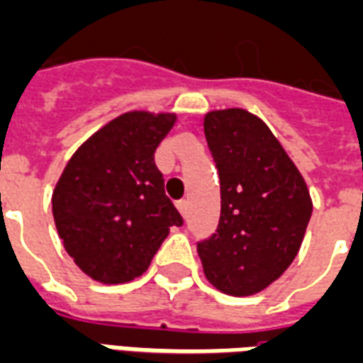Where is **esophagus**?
<instances>
[{
    "mask_svg": "<svg viewBox=\"0 0 363 363\" xmlns=\"http://www.w3.org/2000/svg\"><path fill=\"white\" fill-rule=\"evenodd\" d=\"M176 206H178V211L182 212V214H187V201H185V199H182V201H178V203H176Z\"/></svg>",
    "mask_w": 363,
    "mask_h": 363,
    "instance_id": "34e87169",
    "label": "esophagus"
}]
</instances>
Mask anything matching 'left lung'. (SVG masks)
<instances>
[{
	"label": "left lung",
	"mask_w": 363,
	"mask_h": 363,
	"mask_svg": "<svg viewBox=\"0 0 363 363\" xmlns=\"http://www.w3.org/2000/svg\"><path fill=\"white\" fill-rule=\"evenodd\" d=\"M220 176L216 231L197 243L206 279L231 296L260 293L295 260L312 216L304 179L279 141L243 108L204 116Z\"/></svg>",
	"instance_id": "obj_1"
}]
</instances>
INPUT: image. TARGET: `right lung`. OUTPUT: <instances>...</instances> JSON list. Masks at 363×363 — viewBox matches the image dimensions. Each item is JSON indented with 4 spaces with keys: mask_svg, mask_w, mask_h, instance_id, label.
<instances>
[{
    "mask_svg": "<svg viewBox=\"0 0 363 363\" xmlns=\"http://www.w3.org/2000/svg\"><path fill=\"white\" fill-rule=\"evenodd\" d=\"M174 114L126 113L68 160L53 191V218L76 266L101 283H126L149 268L184 218L164 193L155 151Z\"/></svg>",
    "mask_w": 363,
    "mask_h": 363,
    "instance_id": "add662e5",
    "label": "right lung"
}]
</instances>
